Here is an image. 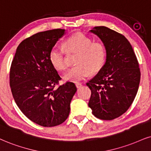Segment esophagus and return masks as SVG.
I'll return each instance as SVG.
<instances>
[{
	"instance_id": "esophagus-1",
	"label": "esophagus",
	"mask_w": 151,
	"mask_h": 151,
	"mask_svg": "<svg viewBox=\"0 0 151 151\" xmlns=\"http://www.w3.org/2000/svg\"><path fill=\"white\" fill-rule=\"evenodd\" d=\"M76 87H77V88H80V87H81L82 86H83V85H82V83H76Z\"/></svg>"
}]
</instances>
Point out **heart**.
Here are the masks:
<instances>
[{
	"label": "heart",
	"mask_w": 151,
	"mask_h": 151,
	"mask_svg": "<svg viewBox=\"0 0 151 151\" xmlns=\"http://www.w3.org/2000/svg\"><path fill=\"white\" fill-rule=\"evenodd\" d=\"M65 50L68 52L78 53L75 60L77 65L63 76L67 81H81L90 75V72H98L104 66L106 58V50L103 44L93 42L90 37L78 33L66 39L64 48L56 45L50 50V61L57 70H64L68 67Z\"/></svg>",
	"instance_id": "b5f03b06"
}]
</instances>
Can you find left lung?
Here are the masks:
<instances>
[{"label": "left lung", "mask_w": 151, "mask_h": 151, "mask_svg": "<svg viewBox=\"0 0 151 151\" xmlns=\"http://www.w3.org/2000/svg\"><path fill=\"white\" fill-rule=\"evenodd\" d=\"M106 50L104 66L86 85L91 90L88 106L99 119L111 120L127 111L137 95L141 72L131 44L123 35L106 27L90 31Z\"/></svg>", "instance_id": "left-lung-1"}]
</instances>
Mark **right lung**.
Wrapping results in <instances>:
<instances>
[{
    "instance_id": "add662e5",
    "label": "right lung",
    "mask_w": 151,
    "mask_h": 151,
    "mask_svg": "<svg viewBox=\"0 0 151 151\" xmlns=\"http://www.w3.org/2000/svg\"><path fill=\"white\" fill-rule=\"evenodd\" d=\"M65 33L64 29L37 33L17 48L10 71V85L17 105L29 120L42 127L64 122L77 91L75 84L61 79L50 61V52Z\"/></svg>"
}]
</instances>
